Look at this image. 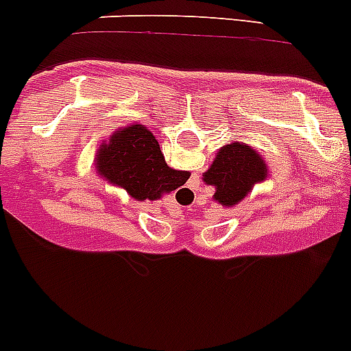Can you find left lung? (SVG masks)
I'll list each match as a JSON object with an SVG mask.
<instances>
[{
  "mask_svg": "<svg viewBox=\"0 0 351 351\" xmlns=\"http://www.w3.org/2000/svg\"><path fill=\"white\" fill-rule=\"evenodd\" d=\"M269 169L264 157L250 145L230 141L219 148L203 182L215 189L213 201L223 208L239 204L257 183L266 182Z\"/></svg>",
  "mask_w": 351,
  "mask_h": 351,
  "instance_id": "left-lung-1",
  "label": "left lung"
}]
</instances>
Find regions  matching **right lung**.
I'll return each mask as SVG.
<instances>
[{
	"label": "right lung",
	"instance_id": "right-lung-1",
	"mask_svg": "<svg viewBox=\"0 0 351 351\" xmlns=\"http://www.w3.org/2000/svg\"><path fill=\"white\" fill-rule=\"evenodd\" d=\"M96 173L136 201H156L187 182V171L169 168L159 141L141 124L117 129L97 147Z\"/></svg>",
	"mask_w": 351,
	"mask_h": 351
}]
</instances>
